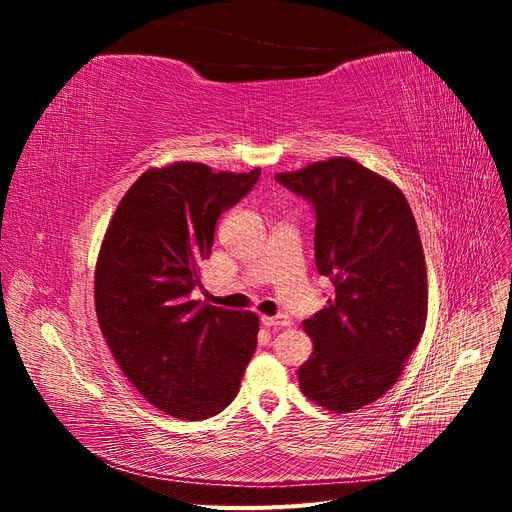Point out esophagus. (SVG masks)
Segmentation results:
<instances>
[{
  "label": "esophagus",
  "mask_w": 512,
  "mask_h": 512,
  "mask_svg": "<svg viewBox=\"0 0 512 512\" xmlns=\"http://www.w3.org/2000/svg\"><path fill=\"white\" fill-rule=\"evenodd\" d=\"M260 320H262V324H265V327H269V329H273V331H280V329L290 327V318H288L286 314H280V316H262Z\"/></svg>",
  "instance_id": "esophagus-1"
}]
</instances>
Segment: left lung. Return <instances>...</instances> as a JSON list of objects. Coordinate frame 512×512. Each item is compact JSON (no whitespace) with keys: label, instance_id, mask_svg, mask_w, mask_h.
Instances as JSON below:
<instances>
[{"label":"left lung","instance_id":"1","mask_svg":"<svg viewBox=\"0 0 512 512\" xmlns=\"http://www.w3.org/2000/svg\"><path fill=\"white\" fill-rule=\"evenodd\" d=\"M314 203L316 267L335 284L333 299L303 320L314 352L299 386L329 412L374 404L401 376L427 322V269L421 235L397 185L352 158L277 173Z\"/></svg>","mask_w":512,"mask_h":512}]
</instances>
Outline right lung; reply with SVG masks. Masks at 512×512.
<instances>
[{"label":"right lung","mask_w":512,"mask_h":512,"mask_svg":"<svg viewBox=\"0 0 512 512\" xmlns=\"http://www.w3.org/2000/svg\"><path fill=\"white\" fill-rule=\"evenodd\" d=\"M250 173L200 162L153 166L121 198L96 262L100 331L151 406L203 421L239 393L256 350L254 312L190 301L220 213L254 188Z\"/></svg>","instance_id":"1"}]
</instances>
